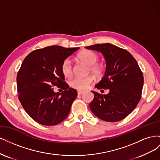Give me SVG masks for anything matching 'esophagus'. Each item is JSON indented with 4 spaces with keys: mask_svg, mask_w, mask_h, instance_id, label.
Here are the masks:
<instances>
[{
    "mask_svg": "<svg viewBox=\"0 0 160 160\" xmlns=\"http://www.w3.org/2000/svg\"><path fill=\"white\" fill-rule=\"evenodd\" d=\"M84 93H85L84 91H81V90L77 91V93H78V95H81V94H83Z\"/></svg>",
    "mask_w": 160,
    "mask_h": 160,
    "instance_id": "34e87169",
    "label": "esophagus"
}]
</instances>
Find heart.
I'll return each mask as SVG.
<instances>
[{"mask_svg": "<svg viewBox=\"0 0 160 160\" xmlns=\"http://www.w3.org/2000/svg\"><path fill=\"white\" fill-rule=\"evenodd\" d=\"M77 57L81 61L89 65V72H91L95 77H100L102 75L103 68L101 65L97 63L99 57L96 52L90 50H85L79 52V55H77ZM61 69L65 77H69L72 75V65L70 59L67 58L62 61ZM93 79V77L92 75L86 77H75L69 81V85L71 88L76 89L84 90L88 88L91 83H92Z\"/></svg>", "mask_w": 160, "mask_h": 160, "instance_id": "heart-1", "label": "heart"}]
</instances>
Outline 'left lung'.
<instances>
[{"label":"left lung","mask_w":160,"mask_h":160,"mask_svg":"<svg viewBox=\"0 0 160 160\" xmlns=\"http://www.w3.org/2000/svg\"><path fill=\"white\" fill-rule=\"evenodd\" d=\"M85 48L99 51L104 56L105 72L95 88L109 90L107 95L91 91L94 94L89 104L91 111L105 122L122 120L136 108L142 97L143 76L136 60L128 51L111 43Z\"/></svg>","instance_id":"8db88e82"}]
</instances>
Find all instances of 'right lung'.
<instances>
[{"mask_svg":"<svg viewBox=\"0 0 160 160\" xmlns=\"http://www.w3.org/2000/svg\"><path fill=\"white\" fill-rule=\"evenodd\" d=\"M79 49L47 47L33 51L24 59L17 77L18 99L27 114L37 123L55 125L68 116L77 92L64 81L61 66ZM53 86L65 91L56 94Z\"/></svg>","mask_w":160,"mask_h":160,"instance_id":"obj_1","label":"right lung"}]
</instances>
